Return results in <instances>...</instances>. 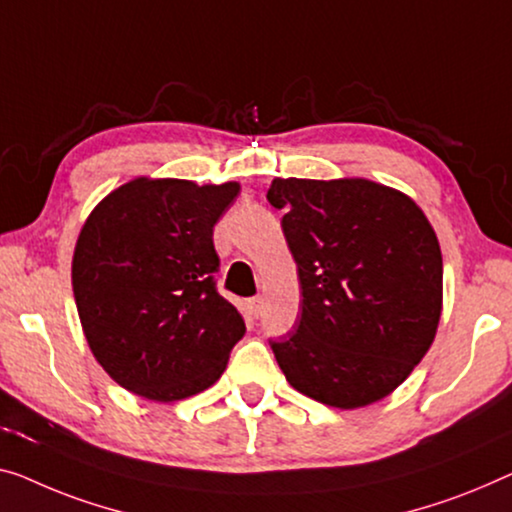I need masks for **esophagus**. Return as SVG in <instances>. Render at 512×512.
<instances>
[{"instance_id": "esophagus-1", "label": "esophagus", "mask_w": 512, "mask_h": 512, "mask_svg": "<svg viewBox=\"0 0 512 512\" xmlns=\"http://www.w3.org/2000/svg\"><path fill=\"white\" fill-rule=\"evenodd\" d=\"M248 308H250V315H253L255 319L262 317V312H264V299H262V296H255V299H250L248 301Z\"/></svg>"}]
</instances>
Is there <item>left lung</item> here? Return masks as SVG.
<instances>
[{
    "label": "left lung",
    "mask_w": 512,
    "mask_h": 512,
    "mask_svg": "<svg viewBox=\"0 0 512 512\" xmlns=\"http://www.w3.org/2000/svg\"><path fill=\"white\" fill-rule=\"evenodd\" d=\"M269 202L296 262L301 317L273 354L289 386L335 409L391 395L432 347L439 239L402 190L363 177L282 179Z\"/></svg>",
    "instance_id": "left-lung-1"
}]
</instances>
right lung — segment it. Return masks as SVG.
I'll use <instances>...</instances> for the list:
<instances>
[{
    "mask_svg": "<svg viewBox=\"0 0 512 512\" xmlns=\"http://www.w3.org/2000/svg\"><path fill=\"white\" fill-rule=\"evenodd\" d=\"M239 190L135 177L87 216L71 262L75 305L91 354L126 391L177 402L225 372L246 324L213 285V225Z\"/></svg>",
    "mask_w": 512,
    "mask_h": 512,
    "instance_id": "right-lung-1",
    "label": "right lung"
}]
</instances>
